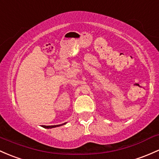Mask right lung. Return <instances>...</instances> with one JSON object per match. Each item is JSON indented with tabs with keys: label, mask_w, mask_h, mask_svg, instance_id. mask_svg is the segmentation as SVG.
Returning <instances> with one entry per match:
<instances>
[{
	"label": "right lung",
	"mask_w": 159,
	"mask_h": 159,
	"mask_svg": "<svg viewBox=\"0 0 159 159\" xmlns=\"http://www.w3.org/2000/svg\"><path fill=\"white\" fill-rule=\"evenodd\" d=\"M66 123H64V124H59V125H53V126H45V125H42V127H44V128H47V129H50V128H54V127H60V126H62L64 125V124H65Z\"/></svg>",
	"instance_id": "right-lung-1"
}]
</instances>
